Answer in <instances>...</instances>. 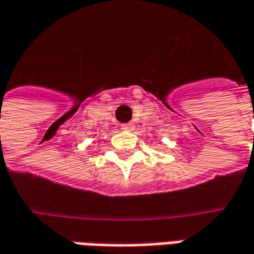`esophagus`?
Segmentation results:
<instances>
[{"label": "esophagus", "instance_id": "obj_1", "mask_svg": "<svg viewBox=\"0 0 254 254\" xmlns=\"http://www.w3.org/2000/svg\"><path fill=\"white\" fill-rule=\"evenodd\" d=\"M121 129L122 130H127V132H132L135 129V125L133 124H122L121 125Z\"/></svg>", "mask_w": 254, "mask_h": 254}]
</instances>
